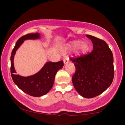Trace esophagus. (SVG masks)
<instances>
[{
	"label": "esophagus",
	"instance_id": "34e87169",
	"mask_svg": "<svg viewBox=\"0 0 125 125\" xmlns=\"http://www.w3.org/2000/svg\"><path fill=\"white\" fill-rule=\"evenodd\" d=\"M69 62V58H66L63 59V62H64V64H66L67 63H68V62Z\"/></svg>",
	"mask_w": 125,
	"mask_h": 125
}]
</instances>
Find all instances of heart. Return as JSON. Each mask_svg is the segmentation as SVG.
Here are the masks:
<instances>
[{
  "label": "heart",
  "instance_id": "obj_1",
  "mask_svg": "<svg viewBox=\"0 0 125 125\" xmlns=\"http://www.w3.org/2000/svg\"><path fill=\"white\" fill-rule=\"evenodd\" d=\"M76 49H77L78 54L83 55L88 52L90 46L87 42H82L81 40H74L64 44L61 48V51L63 53H67L74 51Z\"/></svg>",
  "mask_w": 125,
  "mask_h": 125
}]
</instances>
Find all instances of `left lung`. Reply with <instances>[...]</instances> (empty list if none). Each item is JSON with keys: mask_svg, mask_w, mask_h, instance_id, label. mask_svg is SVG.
<instances>
[{"mask_svg": "<svg viewBox=\"0 0 125 125\" xmlns=\"http://www.w3.org/2000/svg\"><path fill=\"white\" fill-rule=\"evenodd\" d=\"M86 36L92 42L93 51L78 58H71L76 67L72 79L79 94L92 98L102 94L112 83L113 57L104 41L91 35Z\"/></svg>", "mask_w": 125, "mask_h": 125, "instance_id": "1", "label": "left lung"}]
</instances>
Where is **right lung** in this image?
I'll use <instances>...</instances> for the list:
<instances>
[{
  "label": "right lung",
  "mask_w": 125,
  "mask_h": 125,
  "mask_svg": "<svg viewBox=\"0 0 125 125\" xmlns=\"http://www.w3.org/2000/svg\"><path fill=\"white\" fill-rule=\"evenodd\" d=\"M40 38V34L38 33L27 34L21 37L17 41L10 56V72L14 83L23 92L35 97L41 96L48 94L52 88L57 72L64 66L63 61L54 63L48 62L44 64L43 67L38 73L33 75L24 77L19 74H16V72L13 63L16 52L26 40H35Z\"/></svg>",
  "instance_id": "add662e5"
}]
</instances>
